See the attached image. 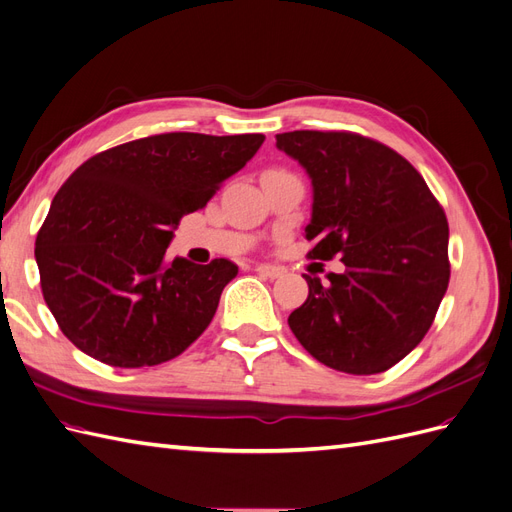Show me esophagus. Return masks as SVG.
I'll return each mask as SVG.
<instances>
[{"mask_svg": "<svg viewBox=\"0 0 512 512\" xmlns=\"http://www.w3.org/2000/svg\"><path fill=\"white\" fill-rule=\"evenodd\" d=\"M254 271L265 275V277H271V280H275V277H282L286 273L282 267H275V265H256Z\"/></svg>", "mask_w": 512, "mask_h": 512, "instance_id": "esophagus-1", "label": "esophagus"}]
</instances>
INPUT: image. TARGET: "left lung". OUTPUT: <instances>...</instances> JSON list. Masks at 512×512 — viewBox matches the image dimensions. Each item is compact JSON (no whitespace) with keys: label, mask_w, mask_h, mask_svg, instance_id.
<instances>
[{"label":"left lung","mask_w":512,"mask_h":512,"mask_svg":"<svg viewBox=\"0 0 512 512\" xmlns=\"http://www.w3.org/2000/svg\"><path fill=\"white\" fill-rule=\"evenodd\" d=\"M275 145L312 179L309 258L342 256L329 282L305 275L307 301L288 316L301 346L346 374H380L429 331L448 288V222L418 170L352 132L294 130Z\"/></svg>","instance_id":"8db88e82"}]
</instances>
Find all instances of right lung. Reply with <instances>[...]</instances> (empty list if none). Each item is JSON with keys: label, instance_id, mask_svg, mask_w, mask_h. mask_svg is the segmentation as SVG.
<instances>
[{"label": "right lung", "instance_id": "add662e5", "mask_svg": "<svg viewBox=\"0 0 512 512\" xmlns=\"http://www.w3.org/2000/svg\"><path fill=\"white\" fill-rule=\"evenodd\" d=\"M265 136L170 132L106 149L55 194L36 239L44 301L61 333L113 367L175 359L239 273L215 258L166 262L183 215L207 207Z\"/></svg>", "mask_w": 512, "mask_h": 512}]
</instances>
